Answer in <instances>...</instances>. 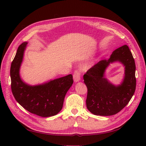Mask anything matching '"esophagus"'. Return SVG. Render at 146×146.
I'll list each match as a JSON object with an SVG mask.
<instances>
[{
	"mask_svg": "<svg viewBox=\"0 0 146 146\" xmlns=\"http://www.w3.org/2000/svg\"><path fill=\"white\" fill-rule=\"evenodd\" d=\"M80 76H81V73L79 71H78V70H76V71L74 72V75H73L74 81L75 82H78L80 81Z\"/></svg>",
	"mask_w": 146,
	"mask_h": 146,
	"instance_id": "esophagus-1",
	"label": "esophagus"
}]
</instances>
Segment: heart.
Wrapping results in <instances>:
<instances>
[{"label":"heart","mask_w":146,"mask_h":146,"mask_svg":"<svg viewBox=\"0 0 146 146\" xmlns=\"http://www.w3.org/2000/svg\"><path fill=\"white\" fill-rule=\"evenodd\" d=\"M88 67H89V64H87V65H86L85 68H88Z\"/></svg>","instance_id":"1"}]
</instances>
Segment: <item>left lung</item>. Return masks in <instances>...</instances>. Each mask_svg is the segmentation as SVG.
<instances>
[{
	"label": "left lung",
	"mask_w": 146,
	"mask_h": 146,
	"mask_svg": "<svg viewBox=\"0 0 146 146\" xmlns=\"http://www.w3.org/2000/svg\"><path fill=\"white\" fill-rule=\"evenodd\" d=\"M122 63L125 67V77L120 85L114 86L104 77L110 64ZM136 66L129 47L123 45L114 50L108 60L94 65L83 76L88 88L86 107L98 116H111L129 104L136 89Z\"/></svg>",
	"instance_id": "8db88e82"
}]
</instances>
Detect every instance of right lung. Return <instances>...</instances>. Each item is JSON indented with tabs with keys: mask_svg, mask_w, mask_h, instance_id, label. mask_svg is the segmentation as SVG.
Here are the masks:
<instances>
[{
	"mask_svg": "<svg viewBox=\"0 0 146 146\" xmlns=\"http://www.w3.org/2000/svg\"><path fill=\"white\" fill-rule=\"evenodd\" d=\"M27 42L17 50L10 68L11 87L13 96L22 107L31 113L46 117L55 116L63 108L64 97L72 85L71 74L37 85H30L22 80L20 68Z\"/></svg>",
	"mask_w": 146,
	"mask_h": 146,
	"instance_id": "1",
	"label": "right lung"
}]
</instances>
